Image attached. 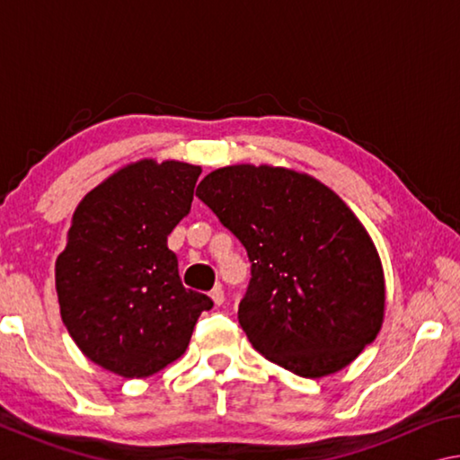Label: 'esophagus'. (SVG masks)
<instances>
[{
    "label": "esophagus",
    "instance_id": "esophagus-1",
    "mask_svg": "<svg viewBox=\"0 0 460 460\" xmlns=\"http://www.w3.org/2000/svg\"><path fill=\"white\" fill-rule=\"evenodd\" d=\"M211 298H213V302L217 306H221L223 302H225V292H223V288L221 286H215L213 290H211Z\"/></svg>",
    "mask_w": 460,
    "mask_h": 460
}]
</instances>
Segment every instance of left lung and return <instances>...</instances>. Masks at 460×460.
Wrapping results in <instances>:
<instances>
[{"instance_id":"obj_1","label":"left lung","mask_w":460,"mask_h":460,"mask_svg":"<svg viewBox=\"0 0 460 460\" xmlns=\"http://www.w3.org/2000/svg\"><path fill=\"white\" fill-rule=\"evenodd\" d=\"M197 197L252 261L237 316L255 351L314 379L376 341L384 268L369 233L329 186L296 170L237 164L207 174Z\"/></svg>"}]
</instances>
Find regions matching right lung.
Masks as SVG:
<instances>
[{"instance_id":"obj_1","label":"right lung","mask_w":460,"mask_h":460,"mask_svg":"<svg viewBox=\"0 0 460 460\" xmlns=\"http://www.w3.org/2000/svg\"><path fill=\"white\" fill-rule=\"evenodd\" d=\"M200 166L139 160L84 197L57 260L60 316L93 363L134 379L189 347L207 294L184 288L168 235L189 215Z\"/></svg>"}]
</instances>
